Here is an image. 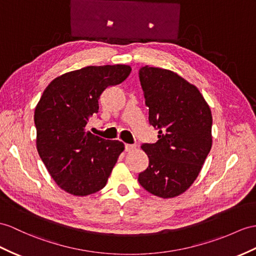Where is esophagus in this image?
Returning a JSON list of instances; mask_svg holds the SVG:
<instances>
[{"label": "esophagus", "instance_id": "34e87169", "mask_svg": "<svg viewBox=\"0 0 256 256\" xmlns=\"http://www.w3.org/2000/svg\"><path fill=\"white\" fill-rule=\"evenodd\" d=\"M134 148H136V146H132V144H124V150H126L127 152H132V151H134Z\"/></svg>", "mask_w": 256, "mask_h": 256}]
</instances>
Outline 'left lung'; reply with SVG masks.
I'll use <instances>...</instances> for the list:
<instances>
[{
  "instance_id": "left-lung-1",
  "label": "left lung",
  "mask_w": 256,
  "mask_h": 256,
  "mask_svg": "<svg viewBox=\"0 0 256 256\" xmlns=\"http://www.w3.org/2000/svg\"><path fill=\"white\" fill-rule=\"evenodd\" d=\"M139 77L158 140L142 144L148 166L138 180L154 196L175 198L194 182L210 151L212 112L196 86L175 72L146 65Z\"/></svg>"
}]
</instances>
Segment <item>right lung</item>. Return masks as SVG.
<instances>
[{"instance_id": "obj_1", "label": "right lung", "mask_w": 256, "mask_h": 256, "mask_svg": "<svg viewBox=\"0 0 256 256\" xmlns=\"http://www.w3.org/2000/svg\"><path fill=\"white\" fill-rule=\"evenodd\" d=\"M129 65L86 66L56 77L34 110L36 150L60 189L86 196L103 189L124 150L118 140H105L86 130L98 112V100L110 86L122 84Z\"/></svg>"}]
</instances>
